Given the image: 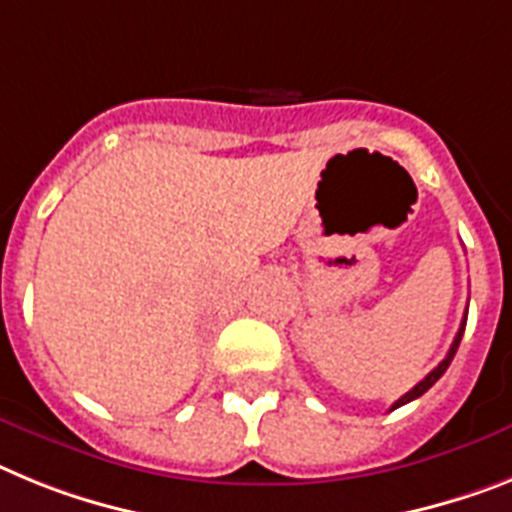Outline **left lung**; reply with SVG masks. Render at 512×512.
I'll use <instances>...</instances> for the list:
<instances>
[{"label": "left lung", "instance_id": "1", "mask_svg": "<svg viewBox=\"0 0 512 512\" xmlns=\"http://www.w3.org/2000/svg\"><path fill=\"white\" fill-rule=\"evenodd\" d=\"M464 329H466V316H464V321H461V329H458V334H456V339H453V344H451V349H448V355H445V360L440 362L438 368L432 370V373H427L425 378H422V381L417 383V386L412 388V391L409 393H404V396H401L399 401H396V404L391 406V409H399V406H404V404H409V401H414V399H419V396H422V393L425 391H430L432 386H435V383L440 381V375L445 373V370H448V365H451V360H453V355H456V349H458V344H461V336H464Z\"/></svg>", "mask_w": 512, "mask_h": 512}]
</instances>
